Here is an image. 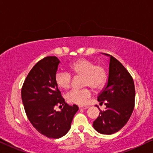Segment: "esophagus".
<instances>
[{"mask_svg":"<svg viewBox=\"0 0 153 153\" xmlns=\"http://www.w3.org/2000/svg\"><path fill=\"white\" fill-rule=\"evenodd\" d=\"M79 109H86V108H88L89 107V106H79Z\"/></svg>","mask_w":153,"mask_h":153,"instance_id":"obj_1","label":"esophagus"}]
</instances>
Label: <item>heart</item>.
I'll return each mask as SVG.
<instances>
[{
    "instance_id": "b5f03b06",
    "label": "heart",
    "mask_w": 153,
    "mask_h": 153,
    "mask_svg": "<svg viewBox=\"0 0 153 153\" xmlns=\"http://www.w3.org/2000/svg\"><path fill=\"white\" fill-rule=\"evenodd\" d=\"M95 62L87 58H79L69 65V70L74 76H83L82 85L89 86L98 91L103 88L108 79V72L105 67L95 65ZM72 77L70 73L58 72L56 74L55 82L59 88L68 90L72 85ZM93 91L90 88L74 89L67 95V100L78 105L87 104Z\"/></svg>"
}]
</instances>
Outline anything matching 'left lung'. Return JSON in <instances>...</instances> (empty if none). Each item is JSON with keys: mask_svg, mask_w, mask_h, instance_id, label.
Instances as JSON below:
<instances>
[{"mask_svg": "<svg viewBox=\"0 0 153 153\" xmlns=\"http://www.w3.org/2000/svg\"><path fill=\"white\" fill-rule=\"evenodd\" d=\"M100 104L106 105L100 110L93 127L104 134L116 133L125 126L134 108L135 88L132 77L127 69L114 56H110L108 83L98 96Z\"/></svg>", "mask_w": 153, "mask_h": 153, "instance_id": "8db88e82", "label": "left lung"}]
</instances>
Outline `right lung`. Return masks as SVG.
I'll return each instance as SVG.
<instances>
[{
  "instance_id": "1",
  "label": "right lung",
  "mask_w": 153,
  "mask_h": 153,
  "mask_svg": "<svg viewBox=\"0 0 153 153\" xmlns=\"http://www.w3.org/2000/svg\"><path fill=\"white\" fill-rule=\"evenodd\" d=\"M60 60L47 56L37 62L27 75L22 88V99L26 116L36 130L51 139L65 135L78 106H70L62 97L55 82ZM64 106L61 112L56 106Z\"/></svg>"
}]
</instances>
